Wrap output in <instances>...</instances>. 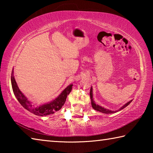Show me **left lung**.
Segmentation results:
<instances>
[{
    "mask_svg": "<svg viewBox=\"0 0 153 153\" xmlns=\"http://www.w3.org/2000/svg\"><path fill=\"white\" fill-rule=\"evenodd\" d=\"M90 100H91V105H92V108H94V109L96 110V111H100V112H101V113H106V114H111V113H114L118 112V111L122 110L123 108H126V107H127V106L130 104V103L131 102V101H132V100H129V102L126 103L125 105H123L122 107H120V108H119V109L117 110V111H111V110L108 109V108H104V107H102L101 106H100V105L96 104L95 102L94 101V100H93L92 87H91V88H90Z\"/></svg>",
    "mask_w": 153,
    "mask_h": 153,
    "instance_id": "8db88e82",
    "label": "left lung"
}]
</instances>
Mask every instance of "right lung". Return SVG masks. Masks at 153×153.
Returning a JSON list of instances; mask_svg holds the SVG:
<instances>
[{
    "label": "right lung",
    "mask_w": 153,
    "mask_h": 153,
    "mask_svg": "<svg viewBox=\"0 0 153 153\" xmlns=\"http://www.w3.org/2000/svg\"><path fill=\"white\" fill-rule=\"evenodd\" d=\"M13 69L11 73V85L15 97L18 101L24 107L25 109L29 111L30 112L35 114L38 116H46L55 113L56 111L60 110L66 101V98L70 92L71 91L73 84H69L68 86L65 88L62 92L56 97L55 100H52L48 103L37 106H33L27 98L21 92L19 87H18L17 82L15 81L13 76Z\"/></svg>",
    "instance_id": "obj_1"
}]
</instances>
